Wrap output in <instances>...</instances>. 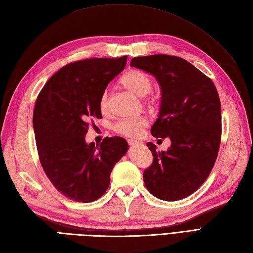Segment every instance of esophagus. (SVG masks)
<instances>
[{"label": "esophagus", "mask_w": 253, "mask_h": 253, "mask_svg": "<svg viewBox=\"0 0 253 253\" xmlns=\"http://www.w3.org/2000/svg\"><path fill=\"white\" fill-rule=\"evenodd\" d=\"M128 144H129L130 147H136V146H141V144H143L141 141H137V140H132V139H129L128 140Z\"/></svg>", "instance_id": "obj_1"}]
</instances>
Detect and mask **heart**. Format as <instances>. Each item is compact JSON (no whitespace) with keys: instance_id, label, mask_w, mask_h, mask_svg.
<instances>
[{"instance_id":"1","label":"heart","mask_w":253,"mask_h":253,"mask_svg":"<svg viewBox=\"0 0 253 253\" xmlns=\"http://www.w3.org/2000/svg\"><path fill=\"white\" fill-rule=\"evenodd\" d=\"M121 84L124 88L132 94L139 96V98H144L148 95L150 91L152 90L153 85L152 79L150 78L149 75L138 71V69H130V71L124 74L121 79ZM147 104L152 109L157 107L159 105L158 96H150L147 100ZM100 110L102 112H106L107 110V92H104L101 96ZM147 125L148 121L146 117L127 118V120L117 122L114 125V130L120 135L126 137H137Z\"/></svg>"}]
</instances>
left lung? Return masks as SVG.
<instances>
[{"label": "left lung", "instance_id": "8db88e82", "mask_svg": "<svg viewBox=\"0 0 253 253\" xmlns=\"http://www.w3.org/2000/svg\"><path fill=\"white\" fill-rule=\"evenodd\" d=\"M130 66L158 80L162 94L151 133L171 142L162 152L147 143L153 162L143 171L144 185L161 200H180L206 181L216 161L222 135L217 90L211 79L178 56L133 57Z\"/></svg>", "mask_w": 253, "mask_h": 253}]
</instances>
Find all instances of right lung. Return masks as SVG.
<instances>
[{"instance_id": "add662e5", "label": "right lung", "mask_w": 253, "mask_h": 253, "mask_svg": "<svg viewBox=\"0 0 253 253\" xmlns=\"http://www.w3.org/2000/svg\"><path fill=\"white\" fill-rule=\"evenodd\" d=\"M126 61L122 56L69 63L37 98L32 124L40 163L53 186L71 200L87 203L103 196L113 168L128 150L122 137H106L99 146L84 140L88 122L102 117V94Z\"/></svg>"}]
</instances>
